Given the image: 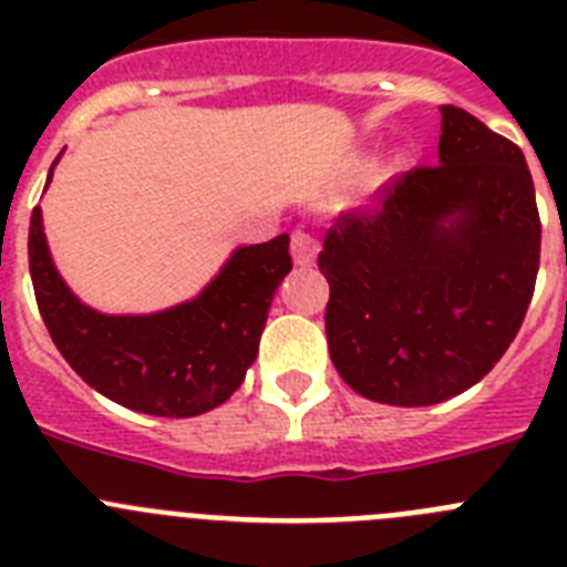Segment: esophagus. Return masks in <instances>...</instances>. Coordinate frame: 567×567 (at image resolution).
I'll return each instance as SVG.
<instances>
[{
	"instance_id": "esophagus-1",
	"label": "esophagus",
	"mask_w": 567,
	"mask_h": 567,
	"mask_svg": "<svg viewBox=\"0 0 567 567\" xmlns=\"http://www.w3.org/2000/svg\"><path fill=\"white\" fill-rule=\"evenodd\" d=\"M318 238H315L312 233H307V229H295L292 233V258L298 267H309V264H315V258H318Z\"/></svg>"
}]
</instances>
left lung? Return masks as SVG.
I'll use <instances>...</instances> for the list:
<instances>
[{"mask_svg": "<svg viewBox=\"0 0 567 567\" xmlns=\"http://www.w3.org/2000/svg\"><path fill=\"white\" fill-rule=\"evenodd\" d=\"M440 164L343 213L318 255L340 378L374 403L434 405L494 369L528 312L539 269L523 150L443 104Z\"/></svg>", "mask_w": 567, "mask_h": 567, "instance_id": "1", "label": "left lung"}]
</instances>
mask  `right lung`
<instances>
[{"instance_id": "1", "label": "right lung", "mask_w": 567, "mask_h": 567, "mask_svg": "<svg viewBox=\"0 0 567 567\" xmlns=\"http://www.w3.org/2000/svg\"><path fill=\"white\" fill-rule=\"evenodd\" d=\"M28 260L39 315L73 372L113 403L155 417H195L229 400L258 354L275 289L292 269L289 235H278L235 249L187 303L155 315H102L84 307L53 267L39 207L30 215Z\"/></svg>"}]
</instances>
